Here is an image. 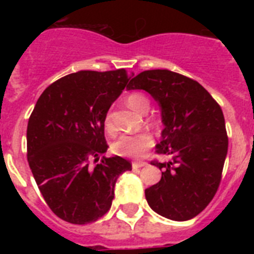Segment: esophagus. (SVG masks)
I'll return each instance as SVG.
<instances>
[{"mask_svg": "<svg viewBox=\"0 0 254 254\" xmlns=\"http://www.w3.org/2000/svg\"><path fill=\"white\" fill-rule=\"evenodd\" d=\"M131 166H133V169H139V167L146 166V162H142V161H139V162H133L131 163Z\"/></svg>", "mask_w": 254, "mask_h": 254, "instance_id": "esophagus-1", "label": "esophagus"}]
</instances>
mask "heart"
<instances>
[{
	"instance_id": "obj_1",
	"label": "heart",
	"mask_w": 254,
	"mask_h": 254,
	"mask_svg": "<svg viewBox=\"0 0 254 254\" xmlns=\"http://www.w3.org/2000/svg\"><path fill=\"white\" fill-rule=\"evenodd\" d=\"M127 107L134 109L138 113H146L150 108V100L146 96L139 92H133L127 97ZM105 127L111 129V113H107L105 116ZM153 145V138L147 131H139L135 134H125L120 137L115 143H113V151L116 154L121 157H127V158H138L142 157L143 153Z\"/></svg>"
}]
</instances>
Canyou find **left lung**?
Returning <instances> with one entry per match:
<instances>
[{
  "label": "left lung",
  "mask_w": 254,
  "mask_h": 254,
  "mask_svg": "<svg viewBox=\"0 0 254 254\" xmlns=\"http://www.w3.org/2000/svg\"><path fill=\"white\" fill-rule=\"evenodd\" d=\"M127 89H143L158 103L165 127L155 147L171 157L151 163L163 171L161 181L145 190L147 203L170 220H190L220 185L228 151L223 111L197 81L169 69L143 71Z\"/></svg>",
  "instance_id": "left-lung-1"
}]
</instances>
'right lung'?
Segmentation results:
<instances>
[{
  "label": "right lung",
  "mask_w": 254,
  "mask_h": 254,
  "mask_svg": "<svg viewBox=\"0 0 254 254\" xmlns=\"http://www.w3.org/2000/svg\"><path fill=\"white\" fill-rule=\"evenodd\" d=\"M129 79L124 68L79 71L49 85L35 104L27 161L42 196L62 220L88 224L104 216L117 178L131 170L119 155L100 158L108 150L105 116Z\"/></svg>",
  "instance_id": "add662e5"
}]
</instances>
